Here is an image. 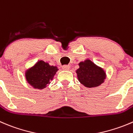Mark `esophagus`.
I'll return each instance as SVG.
<instances>
[{"label": "esophagus", "instance_id": "1", "mask_svg": "<svg viewBox=\"0 0 133 133\" xmlns=\"http://www.w3.org/2000/svg\"><path fill=\"white\" fill-rule=\"evenodd\" d=\"M69 68H70V66L69 65H64L62 66V69L65 71H68L69 69Z\"/></svg>", "mask_w": 133, "mask_h": 133}]
</instances>
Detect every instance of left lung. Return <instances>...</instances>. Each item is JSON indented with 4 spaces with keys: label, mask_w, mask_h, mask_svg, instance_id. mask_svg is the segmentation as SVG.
I'll use <instances>...</instances> for the list:
<instances>
[{
    "label": "left lung",
    "mask_w": 133,
    "mask_h": 133,
    "mask_svg": "<svg viewBox=\"0 0 133 133\" xmlns=\"http://www.w3.org/2000/svg\"><path fill=\"white\" fill-rule=\"evenodd\" d=\"M79 68L76 73L77 78L82 84L87 88H94L103 83L106 78V73L100 67L95 65L89 59L81 62Z\"/></svg>",
    "instance_id": "left-lung-1"
}]
</instances>
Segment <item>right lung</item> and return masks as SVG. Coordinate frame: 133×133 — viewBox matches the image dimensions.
<instances>
[{"mask_svg": "<svg viewBox=\"0 0 133 133\" xmlns=\"http://www.w3.org/2000/svg\"><path fill=\"white\" fill-rule=\"evenodd\" d=\"M58 70L56 66L50 65L49 63L39 60L34 66L27 69L25 78L27 82L32 87L42 90L50 84V81L53 79Z\"/></svg>", "mask_w": 133, "mask_h": 133, "instance_id": "add662e5", "label": "right lung"}]
</instances>
